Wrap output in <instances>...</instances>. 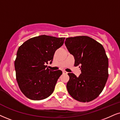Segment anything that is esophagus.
<instances>
[{
	"instance_id": "obj_1",
	"label": "esophagus",
	"mask_w": 120,
	"mask_h": 120,
	"mask_svg": "<svg viewBox=\"0 0 120 120\" xmlns=\"http://www.w3.org/2000/svg\"><path fill=\"white\" fill-rule=\"evenodd\" d=\"M67 73H68V72L65 71H63V74H66V75H67Z\"/></svg>"
}]
</instances>
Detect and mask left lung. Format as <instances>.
<instances>
[{
    "label": "left lung",
    "instance_id": "8db88e82",
    "mask_svg": "<svg viewBox=\"0 0 120 120\" xmlns=\"http://www.w3.org/2000/svg\"><path fill=\"white\" fill-rule=\"evenodd\" d=\"M65 45L75 58V66L81 74L68 73V92L75 100L88 102L97 98L104 88L109 77V60L101 44L88 36L66 39Z\"/></svg>",
    "mask_w": 120,
    "mask_h": 120
}]
</instances>
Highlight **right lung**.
I'll use <instances>...</instances> for the list:
<instances>
[{
  "instance_id": "1",
  "label": "right lung",
  "mask_w": 120,
  "mask_h": 120,
  "mask_svg": "<svg viewBox=\"0 0 120 120\" xmlns=\"http://www.w3.org/2000/svg\"><path fill=\"white\" fill-rule=\"evenodd\" d=\"M64 39L42 35L27 40L19 47L14 62L16 79L27 98L42 100L53 92L62 72L53 71L45 64H51L54 53Z\"/></svg>"
}]
</instances>
